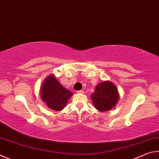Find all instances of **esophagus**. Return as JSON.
Returning <instances> with one entry per match:
<instances>
[{
    "label": "esophagus",
    "mask_w": 159,
    "mask_h": 159,
    "mask_svg": "<svg viewBox=\"0 0 159 159\" xmlns=\"http://www.w3.org/2000/svg\"><path fill=\"white\" fill-rule=\"evenodd\" d=\"M77 93H79V94H83V93H84V91H83V89H80V90L77 91Z\"/></svg>",
    "instance_id": "esophagus-1"
}]
</instances>
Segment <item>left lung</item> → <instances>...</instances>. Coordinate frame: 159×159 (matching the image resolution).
Wrapping results in <instances>:
<instances>
[{"label": "left lung", "mask_w": 159, "mask_h": 159, "mask_svg": "<svg viewBox=\"0 0 159 159\" xmlns=\"http://www.w3.org/2000/svg\"><path fill=\"white\" fill-rule=\"evenodd\" d=\"M91 98L95 108L103 112L110 111L116 105L119 94L115 85L110 81H104L97 85Z\"/></svg>", "instance_id": "8db88e82"}]
</instances>
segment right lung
Here are the masks:
<instances>
[{"label": "right lung", "mask_w": 159, "mask_h": 159, "mask_svg": "<svg viewBox=\"0 0 159 159\" xmlns=\"http://www.w3.org/2000/svg\"><path fill=\"white\" fill-rule=\"evenodd\" d=\"M71 95L72 92L63 88L53 75L46 79L41 90L43 102L48 108L57 111L63 109Z\"/></svg>", "instance_id": "right-lung-1"}]
</instances>
